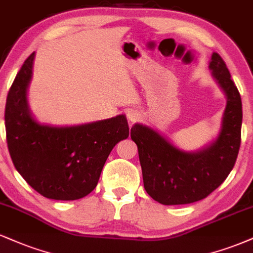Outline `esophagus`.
<instances>
[{
	"label": "esophagus",
	"instance_id": "obj_1",
	"mask_svg": "<svg viewBox=\"0 0 253 253\" xmlns=\"http://www.w3.org/2000/svg\"><path fill=\"white\" fill-rule=\"evenodd\" d=\"M126 115H127V118H129L130 122H137L139 118L138 112L135 111V110H129Z\"/></svg>",
	"mask_w": 253,
	"mask_h": 253
}]
</instances>
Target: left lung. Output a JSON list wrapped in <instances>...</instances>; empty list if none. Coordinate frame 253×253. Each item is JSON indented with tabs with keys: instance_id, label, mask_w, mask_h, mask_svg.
I'll use <instances>...</instances> for the list:
<instances>
[{
	"instance_id": "obj_1",
	"label": "left lung",
	"mask_w": 253,
	"mask_h": 253,
	"mask_svg": "<svg viewBox=\"0 0 253 253\" xmlns=\"http://www.w3.org/2000/svg\"><path fill=\"white\" fill-rule=\"evenodd\" d=\"M210 68L227 97L218 138L209 147L187 153L174 147L151 127L135 124L131 139L137 144L144 188L162 205L203 200L224 182L236 163L242 139V98L228 68L213 53Z\"/></svg>"
}]
</instances>
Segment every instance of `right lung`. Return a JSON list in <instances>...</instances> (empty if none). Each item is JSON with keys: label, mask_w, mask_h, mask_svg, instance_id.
<instances>
[{"label": "right lung", "mask_w": 253, "mask_h": 253, "mask_svg": "<svg viewBox=\"0 0 253 253\" xmlns=\"http://www.w3.org/2000/svg\"><path fill=\"white\" fill-rule=\"evenodd\" d=\"M34 53L15 77L4 121L11 161L21 176L44 198L77 200L96 188L109 154L129 136L124 115L74 126L38 123L27 104Z\"/></svg>", "instance_id": "1"}]
</instances>
